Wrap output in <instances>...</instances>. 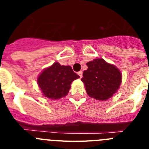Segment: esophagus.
I'll return each mask as SVG.
<instances>
[{"instance_id":"obj_1","label":"esophagus","mask_w":149,"mask_h":149,"mask_svg":"<svg viewBox=\"0 0 149 149\" xmlns=\"http://www.w3.org/2000/svg\"><path fill=\"white\" fill-rule=\"evenodd\" d=\"M77 74H78V75L80 76V77L81 78V77H82V76H83V72H82V71H80V72H78V73H77Z\"/></svg>"}]
</instances>
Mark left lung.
<instances>
[{"instance_id":"8db88e82","label":"left lung","mask_w":149,"mask_h":149,"mask_svg":"<svg viewBox=\"0 0 149 149\" xmlns=\"http://www.w3.org/2000/svg\"><path fill=\"white\" fill-rule=\"evenodd\" d=\"M86 65L88 68L83 73L81 81L89 97L98 101H107L117 93L122 74L116 65L101 58L88 62Z\"/></svg>"}]
</instances>
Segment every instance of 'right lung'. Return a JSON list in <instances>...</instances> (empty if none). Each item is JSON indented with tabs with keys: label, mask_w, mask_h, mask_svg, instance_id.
Wrapping results in <instances>:
<instances>
[{
	"label": "right lung",
	"mask_w": 149,
	"mask_h": 149,
	"mask_svg": "<svg viewBox=\"0 0 149 149\" xmlns=\"http://www.w3.org/2000/svg\"><path fill=\"white\" fill-rule=\"evenodd\" d=\"M79 77L72 67L61 65L56 62L39 74L37 84L45 97L57 100L67 95L72 83Z\"/></svg>",
	"instance_id": "add662e5"
}]
</instances>
